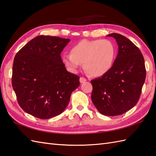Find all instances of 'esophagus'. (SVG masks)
Listing matches in <instances>:
<instances>
[{
    "label": "esophagus",
    "mask_w": 156,
    "mask_h": 156,
    "mask_svg": "<svg viewBox=\"0 0 156 156\" xmlns=\"http://www.w3.org/2000/svg\"><path fill=\"white\" fill-rule=\"evenodd\" d=\"M79 81H80L81 83H83L86 81H87V79H86L85 77H81L80 79H79Z\"/></svg>",
    "instance_id": "1"
}]
</instances>
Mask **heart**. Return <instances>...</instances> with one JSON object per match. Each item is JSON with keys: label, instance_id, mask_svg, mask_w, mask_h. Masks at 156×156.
Returning a JSON list of instances; mask_svg holds the SVG:
<instances>
[{"label": "heart", "instance_id": "heart-1", "mask_svg": "<svg viewBox=\"0 0 156 156\" xmlns=\"http://www.w3.org/2000/svg\"><path fill=\"white\" fill-rule=\"evenodd\" d=\"M116 57V49L107 39L82 40L73 46L71 54L65 55L62 61L73 72L83 63L85 70L93 77H101L112 69Z\"/></svg>", "mask_w": 156, "mask_h": 156}]
</instances>
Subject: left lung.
Segmentation results:
<instances>
[{"instance_id":"8db88e82","label":"left lung","mask_w":156,"mask_h":156,"mask_svg":"<svg viewBox=\"0 0 156 156\" xmlns=\"http://www.w3.org/2000/svg\"><path fill=\"white\" fill-rule=\"evenodd\" d=\"M107 36L115 39L118 53L109 71L91 81V100L102 115L115 116L137 104L146 71L143 55L129 39L118 33Z\"/></svg>"}]
</instances>
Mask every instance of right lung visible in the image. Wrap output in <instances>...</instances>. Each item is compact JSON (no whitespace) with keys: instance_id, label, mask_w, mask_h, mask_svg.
<instances>
[{"instance_id":"1","label":"right lung","mask_w":156,"mask_h":156,"mask_svg":"<svg viewBox=\"0 0 156 156\" xmlns=\"http://www.w3.org/2000/svg\"><path fill=\"white\" fill-rule=\"evenodd\" d=\"M70 39L40 35L15 55L12 85L20 107L37 118L47 119L66 108L79 77L67 71L61 53Z\"/></svg>"}]
</instances>
